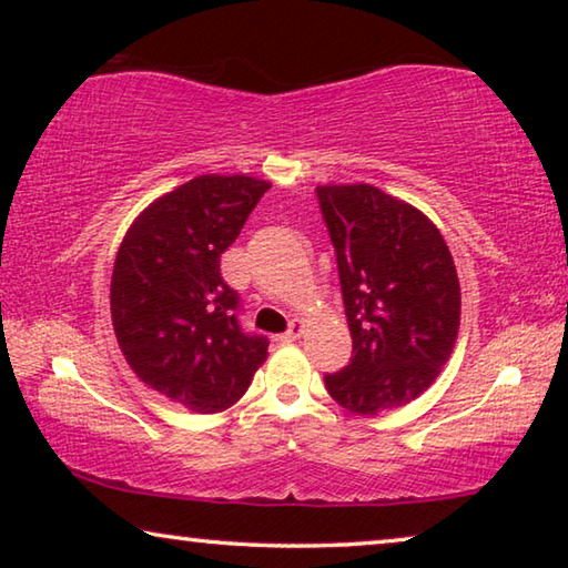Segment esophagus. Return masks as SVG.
Returning <instances> with one entry per match:
<instances>
[{"instance_id":"34e87169","label":"esophagus","mask_w":568,"mask_h":568,"mask_svg":"<svg viewBox=\"0 0 568 568\" xmlns=\"http://www.w3.org/2000/svg\"><path fill=\"white\" fill-rule=\"evenodd\" d=\"M303 333H305V323H303V321H293V323H291V331L283 333L281 341H283V343H293V341L301 338Z\"/></svg>"}]
</instances>
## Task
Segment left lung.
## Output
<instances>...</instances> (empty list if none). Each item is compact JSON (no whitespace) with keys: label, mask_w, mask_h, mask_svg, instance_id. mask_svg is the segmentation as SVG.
Listing matches in <instances>:
<instances>
[{"label":"left lung","mask_w":568,"mask_h":568,"mask_svg":"<svg viewBox=\"0 0 568 568\" xmlns=\"http://www.w3.org/2000/svg\"><path fill=\"white\" fill-rule=\"evenodd\" d=\"M335 245L353 358L325 376L355 416L400 408L434 386L460 325V285L440 230L368 182L318 185Z\"/></svg>","instance_id":"left-lung-1"}]
</instances>
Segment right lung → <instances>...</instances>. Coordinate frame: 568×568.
I'll return each instance as SVG.
<instances>
[{
  "mask_svg": "<svg viewBox=\"0 0 568 568\" xmlns=\"http://www.w3.org/2000/svg\"><path fill=\"white\" fill-rule=\"evenodd\" d=\"M267 187L250 175L192 178L134 217L114 257L110 313L124 361L192 413L233 406L267 358V338L240 331L237 293L220 275Z\"/></svg>",
  "mask_w": 568,
  "mask_h": 568,
  "instance_id": "1",
  "label": "right lung"
}]
</instances>
